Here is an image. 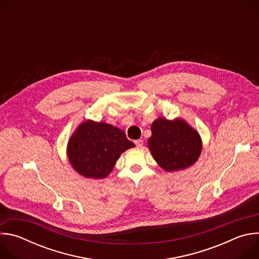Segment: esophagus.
I'll list each match as a JSON object with an SVG mask.
<instances>
[{
    "label": "esophagus",
    "mask_w": 259,
    "mask_h": 259,
    "mask_svg": "<svg viewBox=\"0 0 259 259\" xmlns=\"http://www.w3.org/2000/svg\"><path fill=\"white\" fill-rule=\"evenodd\" d=\"M135 144H136V146L137 147H142L143 146V140H141V139H137V140H135Z\"/></svg>",
    "instance_id": "34e87169"
}]
</instances>
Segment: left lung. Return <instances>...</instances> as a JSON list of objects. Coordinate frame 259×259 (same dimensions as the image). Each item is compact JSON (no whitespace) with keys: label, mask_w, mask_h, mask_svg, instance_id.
I'll list each match as a JSON object with an SVG mask.
<instances>
[{"label":"left lung","mask_w":259,"mask_h":259,"mask_svg":"<svg viewBox=\"0 0 259 259\" xmlns=\"http://www.w3.org/2000/svg\"><path fill=\"white\" fill-rule=\"evenodd\" d=\"M147 139L156 162L168 172L187 169L200 157L202 140L199 133L186 121L158 118L151 127Z\"/></svg>","instance_id":"1"}]
</instances>
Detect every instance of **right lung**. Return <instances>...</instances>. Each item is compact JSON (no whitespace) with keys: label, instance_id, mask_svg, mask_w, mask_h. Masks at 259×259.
Returning <instances> with one entry per match:
<instances>
[{"label":"right lung","instance_id":"obj_1","mask_svg":"<svg viewBox=\"0 0 259 259\" xmlns=\"http://www.w3.org/2000/svg\"><path fill=\"white\" fill-rule=\"evenodd\" d=\"M134 146L121 129L88 120L69 138L67 157L72 168L82 176L101 179L112 172L121 154Z\"/></svg>","mask_w":259,"mask_h":259}]
</instances>
